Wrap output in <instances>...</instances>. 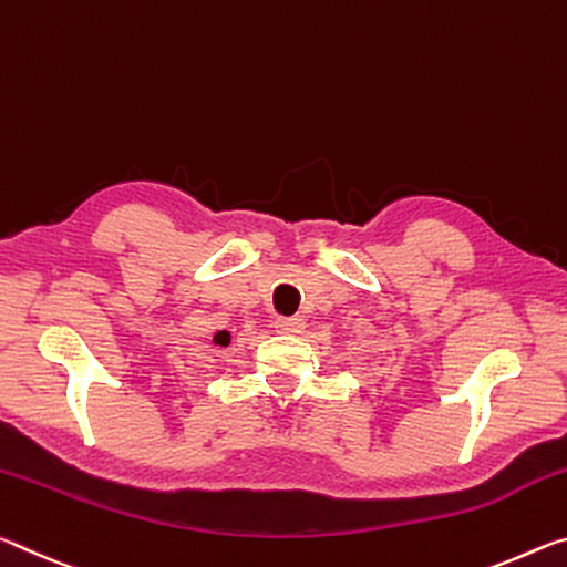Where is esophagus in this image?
Instances as JSON below:
<instances>
[{"instance_id":"34e87169","label":"esophagus","mask_w":567,"mask_h":567,"mask_svg":"<svg viewBox=\"0 0 567 567\" xmlns=\"http://www.w3.org/2000/svg\"><path fill=\"white\" fill-rule=\"evenodd\" d=\"M274 327L278 333H301L306 329V321L301 317H284L276 319Z\"/></svg>"}]
</instances>
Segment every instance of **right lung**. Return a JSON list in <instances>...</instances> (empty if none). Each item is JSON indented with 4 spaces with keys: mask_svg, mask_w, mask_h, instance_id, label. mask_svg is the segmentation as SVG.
<instances>
[{
    "mask_svg": "<svg viewBox=\"0 0 567 567\" xmlns=\"http://www.w3.org/2000/svg\"><path fill=\"white\" fill-rule=\"evenodd\" d=\"M213 344H218V347H228V344H230V333H228V331H218L216 337H213Z\"/></svg>",
    "mask_w": 567,
    "mask_h": 567,
    "instance_id": "1",
    "label": "right lung"
}]
</instances>
